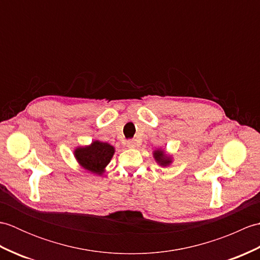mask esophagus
Wrapping results in <instances>:
<instances>
[{"label": "esophagus", "mask_w": 260, "mask_h": 260, "mask_svg": "<svg viewBox=\"0 0 260 260\" xmlns=\"http://www.w3.org/2000/svg\"><path fill=\"white\" fill-rule=\"evenodd\" d=\"M135 145H136V143H135L134 140H128V141L126 142V146H127V147L133 148V147H135Z\"/></svg>", "instance_id": "obj_1"}]
</instances>
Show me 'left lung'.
Masks as SVG:
<instances>
[{
  "label": "left lung",
  "instance_id": "obj_1",
  "mask_svg": "<svg viewBox=\"0 0 260 260\" xmlns=\"http://www.w3.org/2000/svg\"><path fill=\"white\" fill-rule=\"evenodd\" d=\"M154 158H155V161L159 165H162V167H167V165H169L171 162H172V161H171L170 157L165 155L164 151H162V150L154 151Z\"/></svg>",
  "mask_w": 260,
  "mask_h": 260
}]
</instances>
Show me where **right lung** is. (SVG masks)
I'll return each mask as SVG.
<instances>
[{"label": "right lung", "mask_w": 260, "mask_h": 260, "mask_svg": "<svg viewBox=\"0 0 260 260\" xmlns=\"http://www.w3.org/2000/svg\"><path fill=\"white\" fill-rule=\"evenodd\" d=\"M114 153L115 148L108 143L95 141L89 146L77 148L75 151V156L85 170L102 175L105 168L112 159Z\"/></svg>", "instance_id": "add662e5"}]
</instances>
